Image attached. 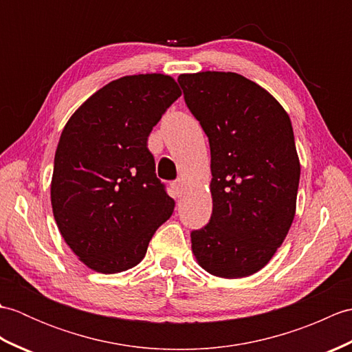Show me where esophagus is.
Masks as SVG:
<instances>
[{
    "label": "esophagus",
    "instance_id": "34e87169",
    "mask_svg": "<svg viewBox=\"0 0 352 352\" xmlns=\"http://www.w3.org/2000/svg\"><path fill=\"white\" fill-rule=\"evenodd\" d=\"M172 190H174L175 197H182L183 193H184V183H183V180H177V182L172 183Z\"/></svg>",
    "mask_w": 352,
    "mask_h": 352
}]
</instances>
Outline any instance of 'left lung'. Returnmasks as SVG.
Segmentation results:
<instances>
[{
  "mask_svg": "<svg viewBox=\"0 0 352 352\" xmlns=\"http://www.w3.org/2000/svg\"><path fill=\"white\" fill-rule=\"evenodd\" d=\"M178 83L212 157L213 213L190 233L192 252L208 274L243 278L269 263L295 218L301 166L290 118L241 74H182Z\"/></svg>",
  "mask_w": 352,
  "mask_h": 352,
  "instance_id": "8db88e82",
  "label": "left lung"
}]
</instances>
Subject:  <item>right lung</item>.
<instances>
[{
  "label": "right lung",
  "mask_w": 352,
  "mask_h": 352,
  "mask_svg": "<svg viewBox=\"0 0 352 352\" xmlns=\"http://www.w3.org/2000/svg\"><path fill=\"white\" fill-rule=\"evenodd\" d=\"M180 95L164 74L126 76L89 96L66 122L52 170V214L92 271L116 274L140 263L174 212L146 142Z\"/></svg>",
  "instance_id": "obj_1"
}]
</instances>
